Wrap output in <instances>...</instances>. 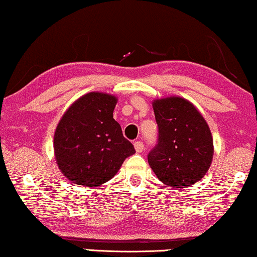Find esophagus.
Returning a JSON list of instances; mask_svg holds the SVG:
<instances>
[{
	"instance_id": "1",
	"label": "esophagus",
	"mask_w": 257,
	"mask_h": 257,
	"mask_svg": "<svg viewBox=\"0 0 257 257\" xmlns=\"http://www.w3.org/2000/svg\"><path fill=\"white\" fill-rule=\"evenodd\" d=\"M134 147H135L136 153H142V151L144 150V144L142 141H136V142L134 143Z\"/></svg>"
}]
</instances>
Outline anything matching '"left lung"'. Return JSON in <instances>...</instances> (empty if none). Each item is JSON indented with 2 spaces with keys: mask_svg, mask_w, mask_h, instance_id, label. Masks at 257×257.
Masks as SVG:
<instances>
[{
  "mask_svg": "<svg viewBox=\"0 0 257 257\" xmlns=\"http://www.w3.org/2000/svg\"><path fill=\"white\" fill-rule=\"evenodd\" d=\"M158 141L148 162L165 185L186 187L208 171L213 139L208 124L190 101L179 96L155 100Z\"/></svg>",
  "mask_w": 257,
  "mask_h": 257,
  "instance_id": "left-lung-1",
  "label": "left lung"
}]
</instances>
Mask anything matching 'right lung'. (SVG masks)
Here are the masks:
<instances>
[{"mask_svg":"<svg viewBox=\"0 0 257 257\" xmlns=\"http://www.w3.org/2000/svg\"><path fill=\"white\" fill-rule=\"evenodd\" d=\"M117 99L91 92L79 97L57 125L53 148L63 175L78 185L95 187L113 178L134 146L113 118Z\"/></svg>","mask_w":257,"mask_h":257,"instance_id":"right-lung-1","label":"right lung"}]
</instances>
